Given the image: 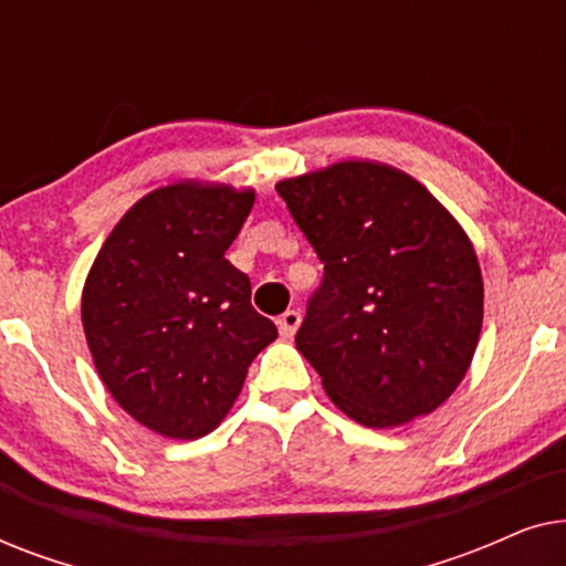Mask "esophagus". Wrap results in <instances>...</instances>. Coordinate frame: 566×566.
Listing matches in <instances>:
<instances>
[{
	"instance_id": "34e87169",
	"label": "esophagus",
	"mask_w": 566,
	"mask_h": 566,
	"mask_svg": "<svg viewBox=\"0 0 566 566\" xmlns=\"http://www.w3.org/2000/svg\"><path fill=\"white\" fill-rule=\"evenodd\" d=\"M298 324H301V314L293 312V308H289V312H285L281 319H277V329H281V337L291 339L293 335H296Z\"/></svg>"
}]
</instances>
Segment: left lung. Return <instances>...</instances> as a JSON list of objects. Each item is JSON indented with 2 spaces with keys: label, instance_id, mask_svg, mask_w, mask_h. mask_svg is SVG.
I'll use <instances>...</instances> for the list:
<instances>
[{
  "label": "left lung",
  "instance_id": "1",
  "mask_svg": "<svg viewBox=\"0 0 566 566\" xmlns=\"http://www.w3.org/2000/svg\"><path fill=\"white\" fill-rule=\"evenodd\" d=\"M324 262L296 347L339 412L399 428L467 376L484 319L474 244L432 192L391 165L343 159L275 185Z\"/></svg>",
  "mask_w": 566,
  "mask_h": 566
}]
</instances>
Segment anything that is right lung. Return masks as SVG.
I'll return each instance as SVG.
<instances>
[{"label":"right lung","instance_id":"1","mask_svg":"<svg viewBox=\"0 0 566 566\" xmlns=\"http://www.w3.org/2000/svg\"><path fill=\"white\" fill-rule=\"evenodd\" d=\"M252 188L177 180L115 223L82 291V327L105 389L151 432L196 440L234 407L247 368L277 337L227 250Z\"/></svg>","mask_w":566,"mask_h":566}]
</instances>
